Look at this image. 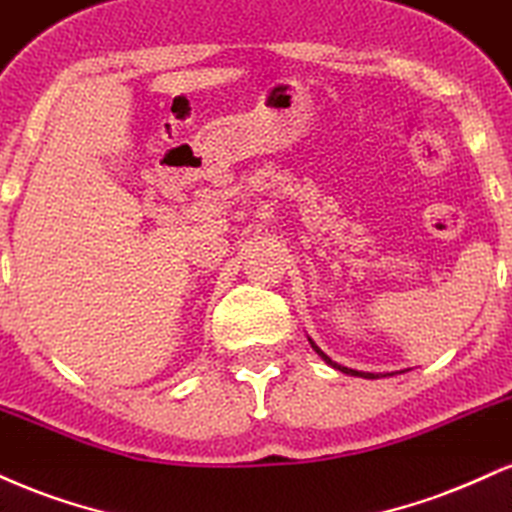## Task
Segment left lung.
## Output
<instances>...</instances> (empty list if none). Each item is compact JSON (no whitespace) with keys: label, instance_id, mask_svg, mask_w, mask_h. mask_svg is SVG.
I'll return each mask as SVG.
<instances>
[{"label":"left lung","instance_id":"left-lung-1","mask_svg":"<svg viewBox=\"0 0 512 512\" xmlns=\"http://www.w3.org/2000/svg\"><path fill=\"white\" fill-rule=\"evenodd\" d=\"M309 342H311V347H314V350H316V354H318V357H321V359H323V362H326V364H330V366H333V369H338V371H342V374H350V376H364V378H378L376 374H364V371H354V369H347V366H340V364H335V362H333V359H330V357H328V354H323V352H321V347H318L314 340H311V338H309ZM386 376H388V374H386Z\"/></svg>","mask_w":512,"mask_h":512}]
</instances>
